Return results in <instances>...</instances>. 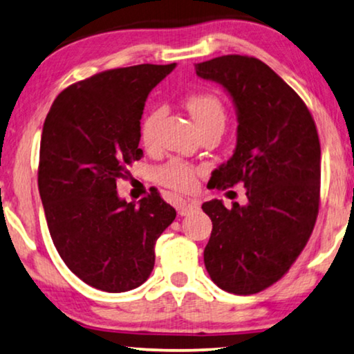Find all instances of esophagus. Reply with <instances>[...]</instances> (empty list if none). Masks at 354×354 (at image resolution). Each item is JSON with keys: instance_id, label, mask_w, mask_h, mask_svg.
I'll return each instance as SVG.
<instances>
[{"instance_id": "esophagus-1", "label": "esophagus", "mask_w": 354, "mask_h": 354, "mask_svg": "<svg viewBox=\"0 0 354 354\" xmlns=\"http://www.w3.org/2000/svg\"><path fill=\"white\" fill-rule=\"evenodd\" d=\"M198 205L196 202H186V201H181L176 205V210H178V213L181 216H184V215H187L189 212H192V210H196Z\"/></svg>"}]
</instances>
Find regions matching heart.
Listing matches in <instances>:
<instances>
[{"label": "heart", "mask_w": 354, "mask_h": 354, "mask_svg": "<svg viewBox=\"0 0 354 354\" xmlns=\"http://www.w3.org/2000/svg\"><path fill=\"white\" fill-rule=\"evenodd\" d=\"M186 107L191 113L194 123L198 129L223 123L225 125L226 112L220 99L210 93H194L186 99ZM162 117V111L149 112L141 123V141L144 146L152 147L156 144L157 125ZM156 178L163 186L175 191H191L197 183V170L181 160H170L156 171Z\"/></svg>", "instance_id": "b5f03b06"}]
</instances>
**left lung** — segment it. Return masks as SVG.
<instances>
[{"instance_id":"obj_1","label":"left lung","mask_w":354,"mask_h":354,"mask_svg":"<svg viewBox=\"0 0 354 354\" xmlns=\"http://www.w3.org/2000/svg\"><path fill=\"white\" fill-rule=\"evenodd\" d=\"M220 83L237 113L232 157L212 173V187L242 183L247 203L202 205L213 223L203 261L212 281L236 295L277 282L293 265L319 212L321 144L301 97L257 57L229 56L196 64Z\"/></svg>"}]
</instances>
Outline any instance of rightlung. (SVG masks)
I'll list each match as a JSON object with an SVG mask.
<instances>
[{"label": "right lung", "instance_id": "add662e5", "mask_svg": "<svg viewBox=\"0 0 354 354\" xmlns=\"http://www.w3.org/2000/svg\"><path fill=\"white\" fill-rule=\"evenodd\" d=\"M176 64L112 68L64 89L39 144L38 189L49 234L73 274L120 293L147 281L157 239L176 210L157 191L138 203L118 197L117 179L142 157L149 93Z\"/></svg>", "mask_w": 354, "mask_h": 354}]
</instances>
